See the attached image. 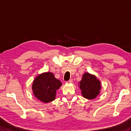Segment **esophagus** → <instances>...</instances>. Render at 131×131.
Here are the masks:
<instances>
[{
    "label": "esophagus",
    "instance_id": "obj_1",
    "mask_svg": "<svg viewBox=\"0 0 131 131\" xmlns=\"http://www.w3.org/2000/svg\"><path fill=\"white\" fill-rule=\"evenodd\" d=\"M72 82H73V79H70L67 82H66V83H72Z\"/></svg>",
    "mask_w": 131,
    "mask_h": 131
}]
</instances>
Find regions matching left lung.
Wrapping results in <instances>:
<instances>
[{
  "instance_id": "8db88e82",
  "label": "left lung",
  "mask_w": 131,
  "mask_h": 131,
  "mask_svg": "<svg viewBox=\"0 0 131 131\" xmlns=\"http://www.w3.org/2000/svg\"><path fill=\"white\" fill-rule=\"evenodd\" d=\"M80 88L81 90L82 95L85 98L93 99L100 92L101 83L94 75L85 73L80 82Z\"/></svg>"
}]
</instances>
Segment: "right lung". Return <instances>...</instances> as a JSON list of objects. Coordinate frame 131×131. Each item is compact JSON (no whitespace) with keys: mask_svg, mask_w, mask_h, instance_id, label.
<instances>
[{"mask_svg":"<svg viewBox=\"0 0 131 131\" xmlns=\"http://www.w3.org/2000/svg\"><path fill=\"white\" fill-rule=\"evenodd\" d=\"M62 85L61 82L55 79L52 73H44L39 75L32 84L35 96L44 103L54 101L56 91Z\"/></svg>","mask_w":131,"mask_h":131,"instance_id":"add662e5","label":"right lung"}]
</instances>
